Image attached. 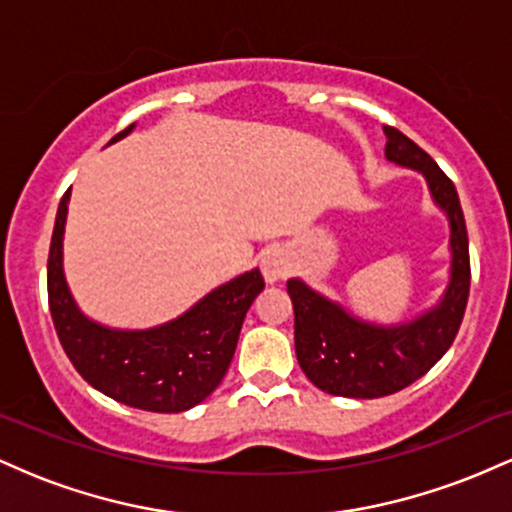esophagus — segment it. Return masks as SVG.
Wrapping results in <instances>:
<instances>
[{
    "mask_svg": "<svg viewBox=\"0 0 512 512\" xmlns=\"http://www.w3.org/2000/svg\"><path fill=\"white\" fill-rule=\"evenodd\" d=\"M260 267H262L264 281H267V284H276V281L286 279V276L291 274V257L279 248L267 250L262 255Z\"/></svg>",
    "mask_w": 512,
    "mask_h": 512,
    "instance_id": "obj_1",
    "label": "esophagus"
}]
</instances>
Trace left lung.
Wrapping results in <instances>:
<instances>
[{"mask_svg":"<svg viewBox=\"0 0 512 512\" xmlns=\"http://www.w3.org/2000/svg\"><path fill=\"white\" fill-rule=\"evenodd\" d=\"M385 156L424 175L433 202L450 223V281L431 310L399 325H375L346 313L339 303L301 279L286 281L293 303L296 358L322 392L375 399L426 375L455 342L469 298V240L455 185L438 163L395 127H385Z\"/></svg>","mask_w":512,"mask_h":512,"instance_id":"obj_1","label":"left lung"}]
</instances>
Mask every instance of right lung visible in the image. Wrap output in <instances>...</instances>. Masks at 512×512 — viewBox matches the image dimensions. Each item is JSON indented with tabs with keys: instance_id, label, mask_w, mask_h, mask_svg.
<instances>
[{
	"instance_id": "1",
	"label": "right lung",
	"mask_w": 512,
	"mask_h": 512,
	"mask_svg": "<svg viewBox=\"0 0 512 512\" xmlns=\"http://www.w3.org/2000/svg\"><path fill=\"white\" fill-rule=\"evenodd\" d=\"M134 125L110 139L127 137ZM69 190L57 209L48 257V298L64 354L88 385L127 407L178 414L204 402L226 375L257 293L260 269L219 286L166 325L151 330H113L79 310L62 269V238Z\"/></svg>"
}]
</instances>
